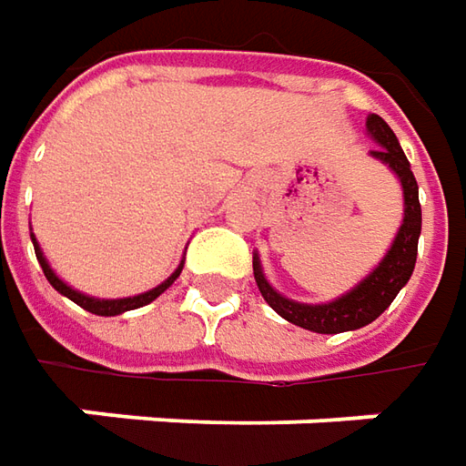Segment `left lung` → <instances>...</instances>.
Instances as JSON below:
<instances>
[{
  "mask_svg": "<svg viewBox=\"0 0 466 466\" xmlns=\"http://www.w3.org/2000/svg\"><path fill=\"white\" fill-rule=\"evenodd\" d=\"M366 135L379 145L376 150H370V157L381 160L386 168L397 176L404 197L402 225L389 246V251L384 254V259L379 261L355 288H350L348 293H342L339 298L327 300V303H300V300L282 296L269 285V279L264 278V269H261L259 254L254 251V279L259 285L261 298L285 321L316 331V334H339V331L360 329V327H368L370 321H376L391 306L397 293L410 282L415 259H418L422 212L420 199H418V181L412 176L410 160L400 147L397 135L389 129V124L381 116L368 114Z\"/></svg>",
  "mask_w": 466,
  "mask_h": 466,
  "instance_id": "left-lung-1",
  "label": "left lung"
}]
</instances>
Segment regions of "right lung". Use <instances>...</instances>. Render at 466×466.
Returning <instances> with one entry per match:
<instances>
[{
	"instance_id": "obj_1",
	"label": "right lung",
	"mask_w": 466,
	"mask_h": 466,
	"mask_svg": "<svg viewBox=\"0 0 466 466\" xmlns=\"http://www.w3.org/2000/svg\"><path fill=\"white\" fill-rule=\"evenodd\" d=\"M30 241H33V248H35V257H38V264H41V269H44L46 279L51 282V288L54 290H59L62 296H66L69 300H75L77 306H82L85 311L96 313V316H118V313L124 311H135V309H142V306H147V303H153L155 298L163 296L166 290H168L170 285L176 282V278L181 275V269H184V259L181 264L173 269V275L168 279H163L157 288L153 290H147V293H139V296H129V298H96V296H87V293H80V290H75L72 285H66L54 269H51V264L44 257V248H41V243L35 241V236H33V230H30Z\"/></svg>"
}]
</instances>
